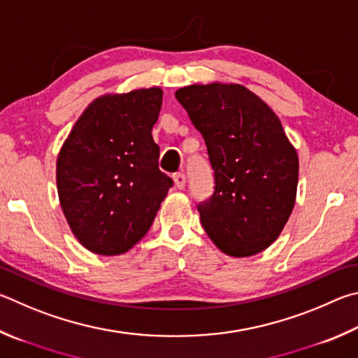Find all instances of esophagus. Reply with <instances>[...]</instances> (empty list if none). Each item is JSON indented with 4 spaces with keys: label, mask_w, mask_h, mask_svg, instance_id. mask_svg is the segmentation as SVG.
Wrapping results in <instances>:
<instances>
[{
    "label": "esophagus",
    "mask_w": 358,
    "mask_h": 358,
    "mask_svg": "<svg viewBox=\"0 0 358 358\" xmlns=\"http://www.w3.org/2000/svg\"><path fill=\"white\" fill-rule=\"evenodd\" d=\"M173 181H175V186L178 187V189H183V187L186 186V175L185 173H175L173 175Z\"/></svg>",
    "instance_id": "obj_1"
}]
</instances>
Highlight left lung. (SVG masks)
Returning <instances> with one entry per match:
<instances>
[{"instance_id":"8db88e82","label":"left lung","mask_w":358,"mask_h":358,"mask_svg":"<svg viewBox=\"0 0 358 358\" xmlns=\"http://www.w3.org/2000/svg\"><path fill=\"white\" fill-rule=\"evenodd\" d=\"M175 99L203 136L214 191L197 210L208 236L231 257L275 241L296 201L299 159L274 111L239 84H194Z\"/></svg>"}]
</instances>
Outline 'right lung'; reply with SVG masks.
<instances>
[{"label":"right lung","instance_id":"add662e5","mask_svg":"<svg viewBox=\"0 0 358 358\" xmlns=\"http://www.w3.org/2000/svg\"><path fill=\"white\" fill-rule=\"evenodd\" d=\"M162 90L139 89L94 100L57 157L62 211L87 250L119 255L141 241L173 181L158 167L152 138Z\"/></svg>","mask_w":358,"mask_h":358}]
</instances>
